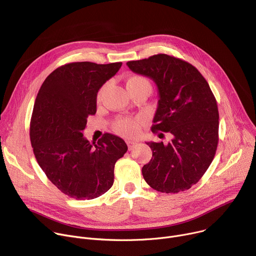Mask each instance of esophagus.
Segmentation results:
<instances>
[{
  "label": "esophagus",
  "instance_id": "1",
  "mask_svg": "<svg viewBox=\"0 0 256 256\" xmlns=\"http://www.w3.org/2000/svg\"><path fill=\"white\" fill-rule=\"evenodd\" d=\"M126 144H128V147L130 151L134 150V148H136V142H134V140H128Z\"/></svg>",
  "mask_w": 256,
  "mask_h": 256
}]
</instances>
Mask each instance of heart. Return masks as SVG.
<instances>
[{
    "instance_id": "b5f03b06",
    "label": "heart",
    "mask_w": 256,
    "mask_h": 256,
    "mask_svg": "<svg viewBox=\"0 0 256 256\" xmlns=\"http://www.w3.org/2000/svg\"><path fill=\"white\" fill-rule=\"evenodd\" d=\"M140 83H147L149 84L148 80L144 78V77H140V76H134V77H130L128 82H126V87L130 86V85H136V84H140ZM104 91V87L100 89V91L98 92L97 95V99L100 100L102 93ZM114 130L116 132H118L120 134H122L124 136H134L138 134V128H140V122L132 118H122L118 120L114 124Z\"/></svg>"
}]
</instances>
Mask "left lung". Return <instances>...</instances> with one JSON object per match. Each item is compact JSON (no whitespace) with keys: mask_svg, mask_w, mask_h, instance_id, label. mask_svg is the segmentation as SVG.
Returning a JSON list of instances; mask_svg holds the SVG:
<instances>
[{"mask_svg":"<svg viewBox=\"0 0 256 256\" xmlns=\"http://www.w3.org/2000/svg\"><path fill=\"white\" fill-rule=\"evenodd\" d=\"M126 66L155 82L159 100L152 130L172 136L168 144L146 142L153 156L142 168L144 179L161 192L190 190L208 170L218 147V112L208 82L190 62L164 54Z\"/></svg>","mask_w":256,"mask_h":256,"instance_id":"8db88e82","label":"left lung"}]
</instances>
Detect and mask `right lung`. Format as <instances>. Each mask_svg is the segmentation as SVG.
<instances>
[{"label": "right lung", "instance_id": "1", "mask_svg": "<svg viewBox=\"0 0 256 256\" xmlns=\"http://www.w3.org/2000/svg\"><path fill=\"white\" fill-rule=\"evenodd\" d=\"M122 62H70L48 76L36 96L30 140L38 163L64 194L93 200L114 184V165L128 151L122 138L104 134L91 144L83 130L96 114L97 93Z\"/></svg>", "mask_w": 256, "mask_h": 256}]
</instances>
